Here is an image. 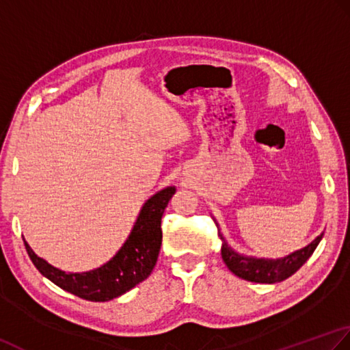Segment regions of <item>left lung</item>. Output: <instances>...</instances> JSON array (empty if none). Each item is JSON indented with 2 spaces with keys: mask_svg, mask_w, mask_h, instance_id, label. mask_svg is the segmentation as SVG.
<instances>
[{
  "mask_svg": "<svg viewBox=\"0 0 350 350\" xmlns=\"http://www.w3.org/2000/svg\"><path fill=\"white\" fill-rule=\"evenodd\" d=\"M217 235L222 240V258L225 261L226 267L231 270V272L241 278V280L251 281V282H261V284H275L287 280L288 276L293 275L301 269L305 261L310 258L314 252V249L322 240L323 234H320L319 237L311 241L308 246H305L299 251L290 254L284 258H254V256H245L239 252H235L234 249L230 247L226 243L225 237L220 232V228L217 226Z\"/></svg>",
  "mask_w": 350,
  "mask_h": 350,
  "instance_id": "obj_1",
  "label": "left lung"
}]
</instances>
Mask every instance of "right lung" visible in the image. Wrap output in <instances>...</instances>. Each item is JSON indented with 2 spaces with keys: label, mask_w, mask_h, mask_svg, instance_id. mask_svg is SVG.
Listing matches in <instances>:
<instances>
[{
  "label": "right lung",
  "mask_w": 350,
  "mask_h": 350,
  "mask_svg": "<svg viewBox=\"0 0 350 350\" xmlns=\"http://www.w3.org/2000/svg\"><path fill=\"white\" fill-rule=\"evenodd\" d=\"M175 191L166 187L148 199L122 247L101 267L83 273L63 272L36 255L24 240L27 254L36 269L60 288L85 301H111L151 275L161 246V216Z\"/></svg>",
  "instance_id": "obj_1"
}]
</instances>
